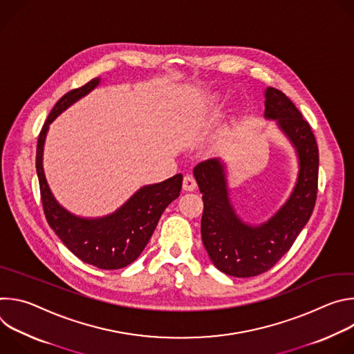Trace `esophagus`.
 I'll use <instances>...</instances> for the list:
<instances>
[{
    "label": "esophagus",
    "mask_w": 354,
    "mask_h": 354,
    "mask_svg": "<svg viewBox=\"0 0 354 354\" xmlns=\"http://www.w3.org/2000/svg\"><path fill=\"white\" fill-rule=\"evenodd\" d=\"M196 186H197L196 179L192 175H185V178H183V189L187 190V192H192V190L196 189Z\"/></svg>",
    "instance_id": "1"
}]
</instances>
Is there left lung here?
I'll use <instances>...</instances> for the list:
<instances>
[{"label":"left lung","mask_w":354,"mask_h":354,"mask_svg":"<svg viewBox=\"0 0 354 354\" xmlns=\"http://www.w3.org/2000/svg\"><path fill=\"white\" fill-rule=\"evenodd\" d=\"M265 97V118L277 122L299 161L297 183L281 209L261 225H248L231 206L220 160L203 161L193 169L203 193V245L214 266L234 277H254L272 269L308 223L317 201L319 154L311 126L281 91L268 88Z\"/></svg>","instance_id":"left-lung-1"}]
</instances>
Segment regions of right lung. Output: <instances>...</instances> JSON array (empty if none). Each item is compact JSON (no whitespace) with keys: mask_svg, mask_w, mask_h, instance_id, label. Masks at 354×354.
<instances>
[{"mask_svg":"<svg viewBox=\"0 0 354 354\" xmlns=\"http://www.w3.org/2000/svg\"><path fill=\"white\" fill-rule=\"evenodd\" d=\"M93 78L67 92L46 119L36 148V172L46 220L62 242L82 262L105 270L122 269L134 262L153 235L161 214L179 196L180 174L156 185L142 186L115 213L102 218H81L63 209L48 189L43 171V145L48 124L97 84Z\"/></svg>","mask_w":354,"mask_h":354,"instance_id":"add662e5","label":"right lung"}]
</instances>
